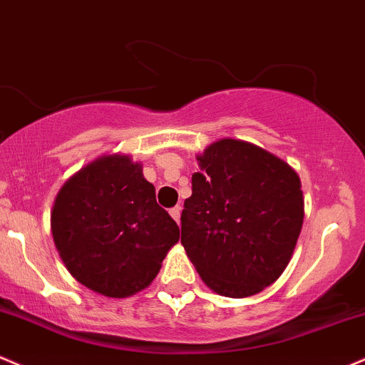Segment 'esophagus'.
I'll use <instances>...</instances> for the list:
<instances>
[{"label": "esophagus", "instance_id": "1", "mask_svg": "<svg viewBox=\"0 0 365 365\" xmlns=\"http://www.w3.org/2000/svg\"><path fill=\"white\" fill-rule=\"evenodd\" d=\"M169 214L172 215V219L175 220V222H179V219H181V207H174V208H170L169 210Z\"/></svg>", "mask_w": 365, "mask_h": 365}]
</instances>
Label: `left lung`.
I'll use <instances>...</instances> for the list:
<instances>
[{"label":"left lung","mask_w":365,"mask_h":365,"mask_svg":"<svg viewBox=\"0 0 365 365\" xmlns=\"http://www.w3.org/2000/svg\"><path fill=\"white\" fill-rule=\"evenodd\" d=\"M198 160L181 243L208 288L252 297L292 259L304 222L300 179L281 158L237 139H220Z\"/></svg>","instance_id":"obj_1"}]
</instances>
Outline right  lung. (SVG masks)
I'll return each instance as SVG.
<instances>
[{
	"label": "right lung",
	"mask_w": 365,
	"mask_h": 365,
	"mask_svg": "<svg viewBox=\"0 0 365 365\" xmlns=\"http://www.w3.org/2000/svg\"><path fill=\"white\" fill-rule=\"evenodd\" d=\"M51 232L68 272L112 298L145 289L179 241V226L128 155L98 158L63 184Z\"/></svg>",
	"instance_id": "1"
}]
</instances>
